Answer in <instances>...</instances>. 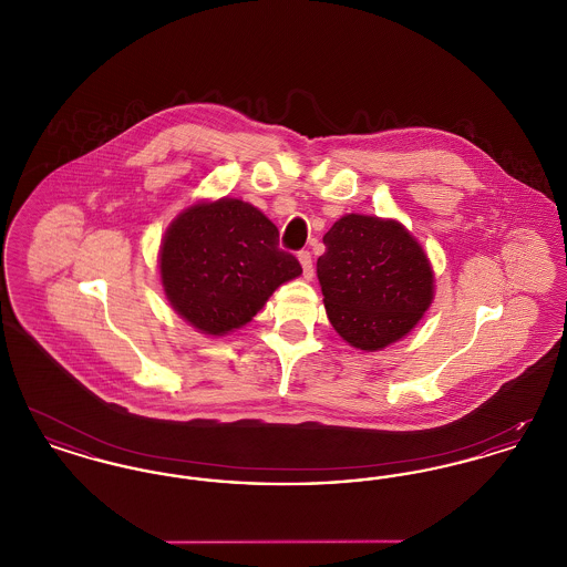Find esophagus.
<instances>
[{
    "instance_id": "34e87169",
    "label": "esophagus",
    "mask_w": 567,
    "mask_h": 567,
    "mask_svg": "<svg viewBox=\"0 0 567 567\" xmlns=\"http://www.w3.org/2000/svg\"><path fill=\"white\" fill-rule=\"evenodd\" d=\"M297 259H299V264H301L303 278H306V280H310V278L315 276V268H312V255H310L308 250H301V252L297 255Z\"/></svg>"
}]
</instances>
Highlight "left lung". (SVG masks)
Segmentation results:
<instances>
[{
	"label": "left lung",
	"instance_id": "8db88e82",
	"mask_svg": "<svg viewBox=\"0 0 567 567\" xmlns=\"http://www.w3.org/2000/svg\"><path fill=\"white\" fill-rule=\"evenodd\" d=\"M317 261L327 319L354 349L382 351L402 340L435 296L432 261L395 218L344 215L323 236Z\"/></svg>",
	"mask_w": 567,
	"mask_h": 567
}]
</instances>
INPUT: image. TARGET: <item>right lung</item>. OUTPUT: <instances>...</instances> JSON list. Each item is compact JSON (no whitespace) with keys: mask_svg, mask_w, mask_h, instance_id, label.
<instances>
[{"mask_svg":"<svg viewBox=\"0 0 567 567\" xmlns=\"http://www.w3.org/2000/svg\"><path fill=\"white\" fill-rule=\"evenodd\" d=\"M299 274L296 257L278 248V227L238 197L190 204L159 246L165 299L213 338L250 323L271 293Z\"/></svg>","mask_w":567,"mask_h":567,"instance_id":"1","label":"right lung"}]
</instances>
